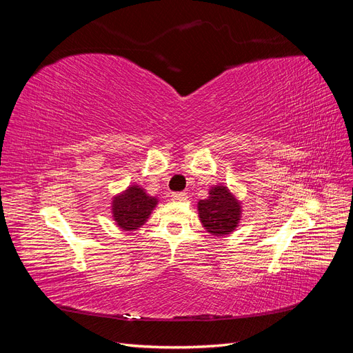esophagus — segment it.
<instances>
[{"mask_svg":"<svg viewBox=\"0 0 353 353\" xmlns=\"http://www.w3.org/2000/svg\"><path fill=\"white\" fill-rule=\"evenodd\" d=\"M170 197H172V200H176V201H183V200L188 199L187 193H172V194H170Z\"/></svg>","mask_w":353,"mask_h":353,"instance_id":"34e87169","label":"esophagus"}]
</instances>
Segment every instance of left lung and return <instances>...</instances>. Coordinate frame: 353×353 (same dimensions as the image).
<instances>
[{
	"instance_id": "1",
	"label": "left lung",
	"mask_w": 353,
	"mask_h": 353,
	"mask_svg": "<svg viewBox=\"0 0 353 353\" xmlns=\"http://www.w3.org/2000/svg\"><path fill=\"white\" fill-rule=\"evenodd\" d=\"M197 210L201 225L215 237H225L236 230L243 212L241 201L222 184L209 190V197L197 203Z\"/></svg>"
}]
</instances>
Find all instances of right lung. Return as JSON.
<instances>
[{
	"label": "right lung",
	"mask_w": 353,
	"mask_h": 353,
	"mask_svg": "<svg viewBox=\"0 0 353 353\" xmlns=\"http://www.w3.org/2000/svg\"><path fill=\"white\" fill-rule=\"evenodd\" d=\"M157 201L156 197L147 194L143 187L130 185L112 200L113 221L123 231H135L147 222Z\"/></svg>",
	"instance_id": "add662e5"
}]
</instances>
